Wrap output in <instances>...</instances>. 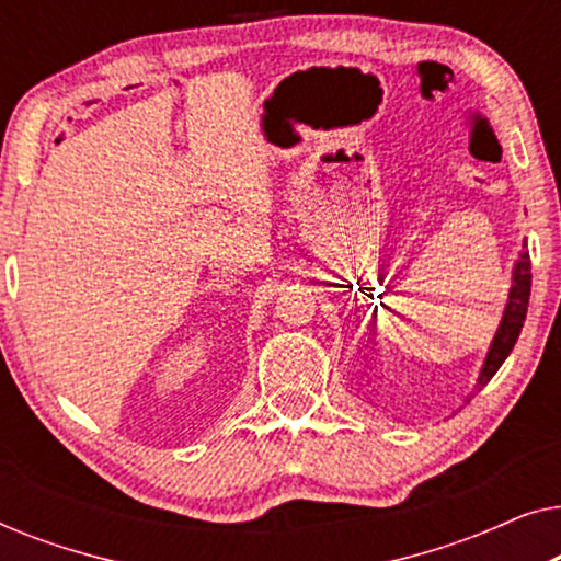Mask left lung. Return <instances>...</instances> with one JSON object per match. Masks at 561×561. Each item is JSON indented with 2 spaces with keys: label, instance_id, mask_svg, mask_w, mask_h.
Here are the masks:
<instances>
[{
  "label": "left lung",
  "instance_id": "left-lung-1",
  "mask_svg": "<svg viewBox=\"0 0 561 561\" xmlns=\"http://www.w3.org/2000/svg\"><path fill=\"white\" fill-rule=\"evenodd\" d=\"M528 296H531V257H528L526 242L524 250L516 260V267H513V286L508 294V306H505L503 321L497 327L495 340L490 344V352L485 357V365H482L478 386H488L490 378L497 373V367L505 363V357L511 355L513 344H516L520 329H524L526 311H528Z\"/></svg>",
  "mask_w": 561,
  "mask_h": 561
}]
</instances>
